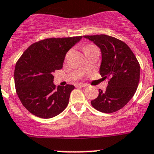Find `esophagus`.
Listing matches in <instances>:
<instances>
[{
	"instance_id": "1",
	"label": "esophagus",
	"mask_w": 154,
	"mask_h": 154,
	"mask_svg": "<svg viewBox=\"0 0 154 154\" xmlns=\"http://www.w3.org/2000/svg\"><path fill=\"white\" fill-rule=\"evenodd\" d=\"M77 86L81 87V88H86V87H88V85H84V84H77Z\"/></svg>"
}]
</instances>
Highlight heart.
Instances as JSON below:
<instances>
[{
  "label": "heart",
  "mask_w": 154,
  "mask_h": 154,
  "mask_svg": "<svg viewBox=\"0 0 154 154\" xmlns=\"http://www.w3.org/2000/svg\"><path fill=\"white\" fill-rule=\"evenodd\" d=\"M95 46L94 45H86L85 47V50H87V49H92V48H94Z\"/></svg>",
  "instance_id": "1"
}]
</instances>
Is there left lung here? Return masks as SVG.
<instances>
[{
  "label": "left lung",
  "instance_id": "8db88e82",
  "mask_svg": "<svg viewBox=\"0 0 154 154\" xmlns=\"http://www.w3.org/2000/svg\"><path fill=\"white\" fill-rule=\"evenodd\" d=\"M101 49L100 74L109 78L106 90L99 89L97 98L91 101L99 112L112 113L122 109L133 97L140 81V66L127 44L107 35H85Z\"/></svg>",
  "mask_w": 154,
  "mask_h": 154
}]
</instances>
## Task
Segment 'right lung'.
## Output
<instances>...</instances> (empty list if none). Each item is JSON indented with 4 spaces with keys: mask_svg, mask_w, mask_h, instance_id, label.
<instances>
[{
    "mask_svg": "<svg viewBox=\"0 0 154 154\" xmlns=\"http://www.w3.org/2000/svg\"><path fill=\"white\" fill-rule=\"evenodd\" d=\"M82 36L49 38L35 42L18 59L14 69L16 93L30 113L50 119L66 109L72 85L57 87L53 73L62 69L66 53Z\"/></svg>",
    "mask_w": 154,
    "mask_h": 154,
    "instance_id": "1",
    "label": "right lung"
}]
</instances>
